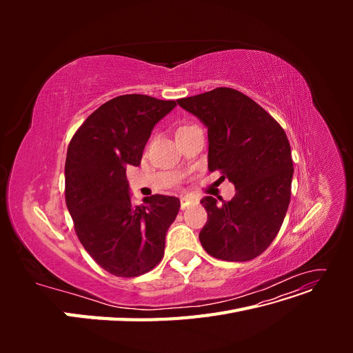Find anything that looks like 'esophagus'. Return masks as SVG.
Wrapping results in <instances>:
<instances>
[{
	"instance_id": "1",
	"label": "esophagus",
	"mask_w": 353,
	"mask_h": 353,
	"mask_svg": "<svg viewBox=\"0 0 353 353\" xmlns=\"http://www.w3.org/2000/svg\"><path fill=\"white\" fill-rule=\"evenodd\" d=\"M193 201H196V197L194 196H183L181 197V208H187L190 203H193Z\"/></svg>"
}]
</instances>
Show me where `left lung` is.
Listing matches in <instances>:
<instances>
[{
  "label": "left lung",
  "instance_id": "obj_1",
  "mask_svg": "<svg viewBox=\"0 0 353 353\" xmlns=\"http://www.w3.org/2000/svg\"><path fill=\"white\" fill-rule=\"evenodd\" d=\"M208 128L210 172L219 170L236 196L218 205L200 200L208 222L199 239L210 256L228 262L252 261L279 234L292 196L293 160L281 125L248 95L215 88L176 100Z\"/></svg>",
  "mask_w": 353,
  "mask_h": 353
}]
</instances>
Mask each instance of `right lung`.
<instances>
[{
  "label": "right lung",
  "instance_id": "add662e5",
  "mask_svg": "<svg viewBox=\"0 0 353 353\" xmlns=\"http://www.w3.org/2000/svg\"><path fill=\"white\" fill-rule=\"evenodd\" d=\"M175 105L143 94L119 95L92 112L69 143L65 196L73 227L83 249L112 275H143L163 258L179 199L156 194L132 205L126 168L141 163L154 125Z\"/></svg>",
  "mask_w": 353,
  "mask_h": 353
}]
</instances>
